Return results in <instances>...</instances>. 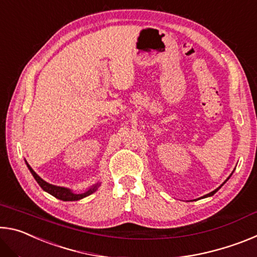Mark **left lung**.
Here are the masks:
<instances>
[{"label":"left lung","instance_id":"left-lung-1","mask_svg":"<svg viewBox=\"0 0 257 257\" xmlns=\"http://www.w3.org/2000/svg\"><path fill=\"white\" fill-rule=\"evenodd\" d=\"M233 171H234V170H233ZM233 171H232V173H233ZM232 173H231V175H232ZM231 175H230V176H229V177L227 178V179H225V181H224V182H223V184H222V185H221L220 187H217V188H216V189H214V190H213V191H211V193H210V194H206V195H204V196H203L202 198H205V197H210V196H213V195H214V194L216 193V191H217V190H219V189L221 188V187H222V186H223V185L225 184V182H227V181H228V180L230 179V177H231Z\"/></svg>","mask_w":257,"mask_h":257}]
</instances>
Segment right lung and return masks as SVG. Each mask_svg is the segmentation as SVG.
Returning a JSON list of instances; mask_svg holds the SVG:
<instances>
[{
  "label": "right lung",
  "instance_id": "1",
  "mask_svg": "<svg viewBox=\"0 0 257 257\" xmlns=\"http://www.w3.org/2000/svg\"><path fill=\"white\" fill-rule=\"evenodd\" d=\"M25 162H26V164H27L29 171L33 175V177L35 178V180H36L37 184L42 187V189L44 190V191H46V193L51 194L52 196H54L55 198L61 199V201H64V202L79 201V199L85 198L87 196H89V195H92L93 193H95V191L97 190L98 187L101 186V182H97V184H95L92 187H89V188L87 189L86 191H84V193L76 194V193H73L71 189L66 188V187L55 186V185L49 184V182H46L45 180H43L42 178L33 170L32 167H30V165L27 163V161H25Z\"/></svg>",
  "mask_w": 257,
  "mask_h": 257
}]
</instances>
